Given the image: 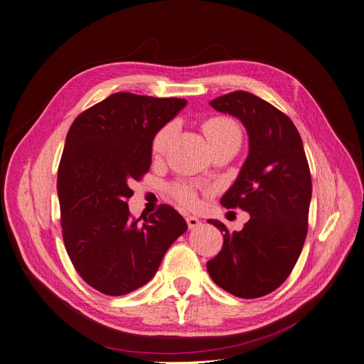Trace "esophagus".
<instances>
[{
    "instance_id": "1",
    "label": "esophagus",
    "mask_w": 364,
    "mask_h": 364,
    "mask_svg": "<svg viewBox=\"0 0 364 364\" xmlns=\"http://www.w3.org/2000/svg\"><path fill=\"white\" fill-rule=\"evenodd\" d=\"M186 220H187V225H188L190 229H194V228H197V226L200 225V219L196 218V216H190V215H188V216L186 218Z\"/></svg>"
}]
</instances>
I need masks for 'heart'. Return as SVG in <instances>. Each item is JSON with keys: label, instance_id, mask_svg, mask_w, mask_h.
<instances>
[{"label": "heart", "instance_id": "heart-1", "mask_svg": "<svg viewBox=\"0 0 364 364\" xmlns=\"http://www.w3.org/2000/svg\"><path fill=\"white\" fill-rule=\"evenodd\" d=\"M202 130H203V134H205L210 148L218 145L219 142L229 139V138H241V132H240L238 124L234 120H230L223 116H216V117L208 119L202 124ZM173 134H174L173 124H165L162 129H159L156 132V135L154 136V141H152V152L155 155L159 156V155H164L165 152H167L171 138H173ZM171 193L176 199L184 206L191 208V206H196V203H197V197L188 184L178 183V184L173 186Z\"/></svg>", "mask_w": 364, "mask_h": 364}]
</instances>
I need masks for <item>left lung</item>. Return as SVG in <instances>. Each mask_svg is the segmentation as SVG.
<instances>
[{"label":"left lung","instance_id":"left-lung-1","mask_svg":"<svg viewBox=\"0 0 364 364\" xmlns=\"http://www.w3.org/2000/svg\"><path fill=\"white\" fill-rule=\"evenodd\" d=\"M210 106L237 117L248 134V156L220 205L241 208L250 220L234 232L208 220L223 232V247L206 266L219 287L255 299L276 290L301 255L312 197L309 165L293 122L262 98L234 91Z\"/></svg>","mask_w":364,"mask_h":364}]
</instances>
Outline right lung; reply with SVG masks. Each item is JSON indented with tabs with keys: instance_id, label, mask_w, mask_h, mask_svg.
Listing matches in <instances>:
<instances>
[{
	"instance_id": "obj_1",
	"label": "right lung",
	"mask_w": 364,
	"mask_h": 364,
	"mask_svg": "<svg viewBox=\"0 0 364 364\" xmlns=\"http://www.w3.org/2000/svg\"><path fill=\"white\" fill-rule=\"evenodd\" d=\"M184 98L116 92L82 112L70 127L58 170L65 248L95 290L122 296L146 284L184 218L162 205L144 222L130 216V184L148 173L156 132L184 107Z\"/></svg>"
}]
</instances>
